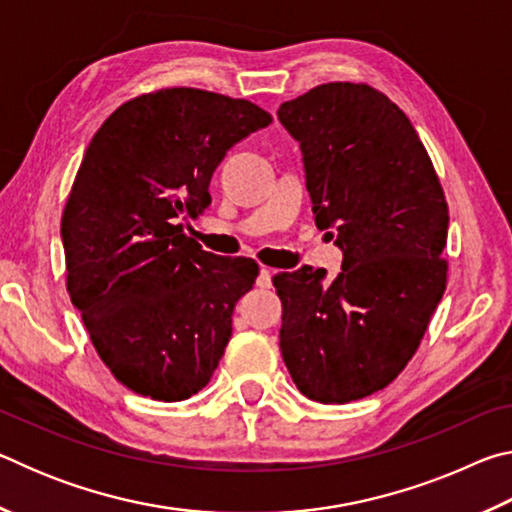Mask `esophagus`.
I'll list each match as a JSON object with an SVG mask.
<instances>
[{
	"instance_id": "1",
	"label": "esophagus",
	"mask_w": 512,
	"mask_h": 512,
	"mask_svg": "<svg viewBox=\"0 0 512 512\" xmlns=\"http://www.w3.org/2000/svg\"><path fill=\"white\" fill-rule=\"evenodd\" d=\"M271 277H273V268H266V266L259 268L257 287H262V289H268V287H271Z\"/></svg>"
}]
</instances>
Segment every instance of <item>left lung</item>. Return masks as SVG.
Returning <instances> with one entry per match:
<instances>
[{
    "label": "left lung",
    "instance_id": "8db88e82",
    "mask_svg": "<svg viewBox=\"0 0 512 512\" xmlns=\"http://www.w3.org/2000/svg\"><path fill=\"white\" fill-rule=\"evenodd\" d=\"M316 225L341 273H277L280 350L309 400L345 404L391 384L418 350L447 284L449 210L409 117L366 83H325L284 101Z\"/></svg>",
    "mask_w": 512,
    "mask_h": 512
}]
</instances>
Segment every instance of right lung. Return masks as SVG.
Here are the masks:
<instances>
[{
	"mask_svg": "<svg viewBox=\"0 0 512 512\" xmlns=\"http://www.w3.org/2000/svg\"><path fill=\"white\" fill-rule=\"evenodd\" d=\"M271 121L246 99L167 88L119 106L83 155L60 221L67 291L101 361L137 395L187 400L219 366L259 266L207 253L183 221L212 203L228 149Z\"/></svg>",
	"mask_w": 512,
	"mask_h": 512,
	"instance_id": "add662e5",
	"label": "right lung"
}]
</instances>
